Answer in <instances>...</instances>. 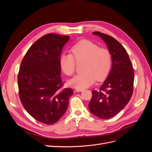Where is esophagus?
Returning a JSON list of instances; mask_svg holds the SVG:
<instances>
[{
	"label": "esophagus",
	"mask_w": 152,
	"mask_h": 152,
	"mask_svg": "<svg viewBox=\"0 0 152 152\" xmlns=\"http://www.w3.org/2000/svg\"><path fill=\"white\" fill-rule=\"evenodd\" d=\"M83 90H84L83 89H80V88H77V89H75V91H76L77 92H82Z\"/></svg>",
	"instance_id": "34e87169"
}]
</instances>
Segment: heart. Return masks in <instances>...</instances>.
<instances>
[{
    "label": "heart",
    "mask_w": 152,
    "mask_h": 152,
    "mask_svg": "<svg viewBox=\"0 0 152 152\" xmlns=\"http://www.w3.org/2000/svg\"><path fill=\"white\" fill-rule=\"evenodd\" d=\"M72 54L64 53L59 59V65L66 75H73L75 70V59L84 60V72L69 80L73 87L84 89L93 84L95 80L104 79L112 66V55L109 50L99 48L88 40H82L72 48Z\"/></svg>",
    "instance_id": "b5f03b06"
}]
</instances>
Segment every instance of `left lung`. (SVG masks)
Instances as JSON below:
<instances>
[{"instance_id": "1", "label": "left lung", "mask_w": 152, "mask_h": 152, "mask_svg": "<svg viewBox=\"0 0 152 152\" xmlns=\"http://www.w3.org/2000/svg\"><path fill=\"white\" fill-rule=\"evenodd\" d=\"M107 45L112 65L107 79L99 91H92L90 112L102 119L115 116L129 102L133 93L134 73L129 55L122 44L112 37L94 31Z\"/></svg>"}]
</instances>
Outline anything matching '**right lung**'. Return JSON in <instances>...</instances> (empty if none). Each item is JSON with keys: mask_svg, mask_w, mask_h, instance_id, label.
<instances>
[{"mask_svg": "<svg viewBox=\"0 0 152 152\" xmlns=\"http://www.w3.org/2000/svg\"><path fill=\"white\" fill-rule=\"evenodd\" d=\"M69 36L49 34L29 48L21 63L18 84L21 102L36 121L57 122L68 108L71 88L62 89L61 50Z\"/></svg>", "mask_w": 152, "mask_h": 152, "instance_id": "right-lung-1", "label": "right lung"}]
</instances>
